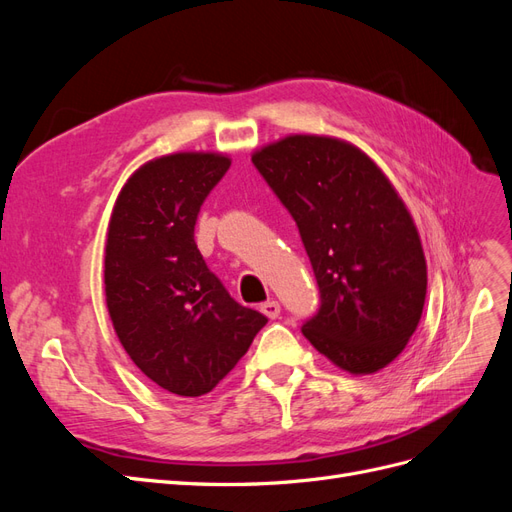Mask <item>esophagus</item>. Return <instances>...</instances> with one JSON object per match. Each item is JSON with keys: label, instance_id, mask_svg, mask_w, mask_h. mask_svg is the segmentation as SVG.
Segmentation results:
<instances>
[{"label": "esophagus", "instance_id": "1", "mask_svg": "<svg viewBox=\"0 0 512 512\" xmlns=\"http://www.w3.org/2000/svg\"><path fill=\"white\" fill-rule=\"evenodd\" d=\"M260 312L265 314L267 318L275 320L277 316H280V303H277V301H267V303H262V305H260Z\"/></svg>", "mask_w": 512, "mask_h": 512}]
</instances>
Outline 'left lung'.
Here are the masks:
<instances>
[{
	"mask_svg": "<svg viewBox=\"0 0 512 512\" xmlns=\"http://www.w3.org/2000/svg\"><path fill=\"white\" fill-rule=\"evenodd\" d=\"M297 222L320 290L303 335L350 374L395 361L418 327L427 265L410 211L361 149L294 134L252 156Z\"/></svg>",
	"mask_w": 512,
	"mask_h": 512,
	"instance_id": "8db88e82",
	"label": "left lung"
}]
</instances>
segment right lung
Instances as JSON below:
<instances>
[{
    "label": "right lung",
    "mask_w": 512,
    "mask_h": 512,
    "mask_svg": "<svg viewBox=\"0 0 512 512\" xmlns=\"http://www.w3.org/2000/svg\"><path fill=\"white\" fill-rule=\"evenodd\" d=\"M230 168L222 153H170L123 185L111 215L104 290L134 365L181 397L215 389L267 318L230 297L194 241L200 205Z\"/></svg>",
    "instance_id": "obj_1"
}]
</instances>
